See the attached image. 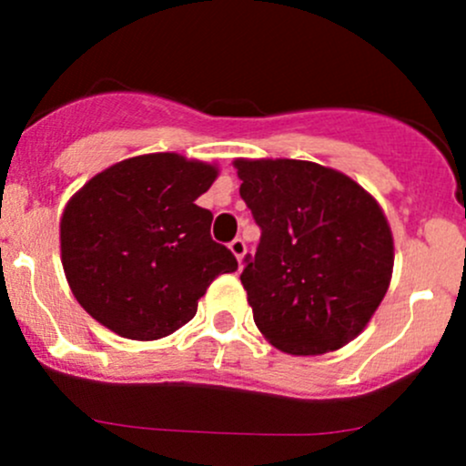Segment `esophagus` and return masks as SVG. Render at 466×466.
Returning a JSON list of instances; mask_svg holds the SVG:
<instances>
[{"instance_id":"obj_1","label":"esophagus","mask_w":466,"mask_h":466,"mask_svg":"<svg viewBox=\"0 0 466 466\" xmlns=\"http://www.w3.org/2000/svg\"><path fill=\"white\" fill-rule=\"evenodd\" d=\"M229 250H232V255L237 257L238 263H241V266H243V257H246V252H248L246 241H243V238H234V241L229 243Z\"/></svg>"}]
</instances>
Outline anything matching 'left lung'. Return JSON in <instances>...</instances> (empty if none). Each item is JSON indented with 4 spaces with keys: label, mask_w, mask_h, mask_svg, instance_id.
<instances>
[{
    "label": "left lung",
    "mask_w": 466,
    "mask_h": 466,
    "mask_svg": "<svg viewBox=\"0 0 466 466\" xmlns=\"http://www.w3.org/2000/svg\"><path fill=\"white\" fill-rule=\"evenodd\" d=\"M241 198L261 228L241 284L255 324L293 356L336 351L388 293L394 241L372 194L304 159H234Z\"/></svg>",
    "instance_id": "1"
}]
</instances>
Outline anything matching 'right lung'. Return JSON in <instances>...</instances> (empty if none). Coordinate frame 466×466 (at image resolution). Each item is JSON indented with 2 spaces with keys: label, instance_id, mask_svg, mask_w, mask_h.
Wrapping results in <instances>:
<instances>
[{
  "label": "right lung",
  "instance_id": "add662e5",
  "mask_svg": "<svg viewBox=\"0 0 466 466\" xmlns=\"http://www.w3.org/2000/svg\"><path fill=\"white\" fill-rule=\"evenodd\" d=\"M216 164L148 153L107 167L65 205L60 259L83 309L130 340H157L198 311L211 281L238 268L196 200Z\"/></svg>",
  "mask_w": 466,
  "mask_h": 466
}]
</instances>
